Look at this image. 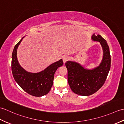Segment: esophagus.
Segmentation results:
<instances>
[{
  "instance_id": "34e87169",
  "label": "esophagus",
  "mask_w": 124,
  "mask_h": 124,
  "mask_svg": "<svg viewBox=\"0 0 124 124\" xmlns=\"http://www.w3.org/2000/svg\"><path fill=\"white\" fill-rule=\"evenodd\" d=\"M68 60H69V57L68 56H63V61L64 63H65Z\"/></svg>"
}]
</instances>
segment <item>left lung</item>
I'll use <instances>...</instances> for the list:
<instances>
[{
    "instance_id": "left-lung-1",
    "label": "left lung",
    "mask_w": 124,
    "mask_h": 124,
    "mask_svg": "<svg viewBox=\"0 0 124 124\" xmlns=\"http://www.w3.org/2000/svg\"><path fill=\"white\" fill-rule=\"evenodd\" d=\"M91 38L99 42L102 48L103 57L99 66L88 69L75 61H68L65 63L70 88L73 92L81 96L91 95L101 88L111 66V56L107 41L100 35L93 34Z\"/></svg>"
}]
</instances>
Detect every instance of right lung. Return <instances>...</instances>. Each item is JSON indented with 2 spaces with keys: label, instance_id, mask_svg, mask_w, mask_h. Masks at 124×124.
Segmentation results:
<instances>
[{
  "label": "right lung",
  "instance_id": "1",
  "mask_svg": "<svg viewBox=\"0 0 124 124\" xmlns=\"http://www.w3.org/2000/svg\"><path fill=\"white\" fill-rule=\"evenodd\" d=\"M24 37L15 46L12 56V71L18 85L31 95L41 97L51 90L53 84L55 72L63 64L62 59L49 65L46 69L37 73L28 72L21 66L17 57V50Z\"/></svg>",
  "mask_w": 124,
  "mask_h": 124
}]
</instances>
